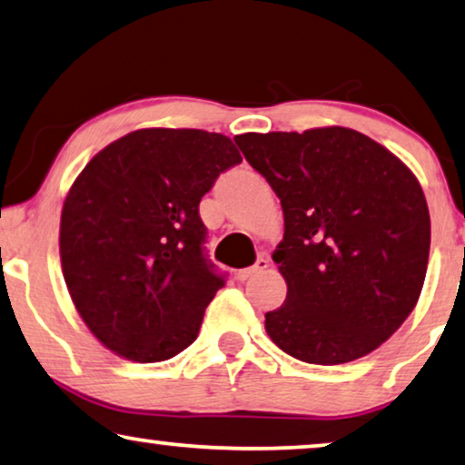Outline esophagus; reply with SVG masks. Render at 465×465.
Wrapping results in <instances>:
<instances>
[{"label":"esophagus","instance_id":"esophagus-1","mask_svg":"<svg viewBox=\"0 0 465 465\" xmlns=\"http://www.w3.org/2000/svg\"><path fill=\"white\" fill-rule=\"evenodd\" d=\"M267 267H270V261H267V257H259L257 263L251 265V267H246V270H240L238 272V280H242V282H244V280H251L252 276H257V273L265 272Z\"/></svg>","mask_w":465,"mask_h":465}]
</instances>
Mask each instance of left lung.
<instances>
[{
  "mask_svg": "<svg viewBox=\"0 0 465 465\" xmlns=\"http://www.w3.org/2000/svg\"><path fill=\"white\" fill-rule=\"evenodd\" d=\"M284 213L273 261L289 292L265 313L286 354L343 364L371 354L420 299L430 213L415 174L362 133H248L233 139Z\"/></svg>",
  "mask_w": 465,
  "mask_h": 465,
  "instance_id": "left-lung-1",
  "label": "left lung"
}]
</instances>
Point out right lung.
<instances>
[{
  "instance_id": "obj_1",
  "label": "right lung",
  "mask_w": 465,
  "mask_h": 465,
  "mask_svg": "<svg viewBox=\"0 0 465 465\" xmlns=\"http://www.w3.org/2000/svg\"><path fill=\"white\" fill-rule=\"evenodd\" d=\"M242 155L193 128L134 130L88 162L61 214V263L93 335L134 362H162L198 337L225 286L208 259L200 200Z\"/></svg>"
}]
</instances>
